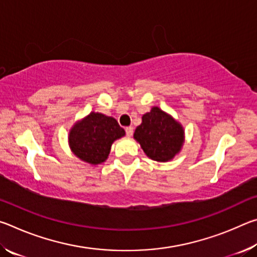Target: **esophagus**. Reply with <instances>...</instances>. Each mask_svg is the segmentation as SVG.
<instances>
[{"label":"esophagus","mask_w":257,"mask_h":257,"mask_svg":"<svg viewBox=\"0 0 257 257\" xmlns=\"http://www.w3.org/2000/svg\"><path fill=\"white\" fill-rule=\"evenodd\" d=\"M124 130H125V135H127L128 137L133 136V134H134V128L133 127H127Z\"/></svg>","instance_id":"esophagus-1"}]
</instances>
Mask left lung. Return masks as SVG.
<instances>
[{
  "mask_svg": "<svg viewBox=\"0 0 257 257\" xmlns=\"http://www.w3.org/2000/svg\"><path fill=\"white\" fill-rule=\"evenodd\" d=\"M184 135V128L178 121L160 107L154 106L143 115L142 124L135 130L134 138L150 159L167 162L180 152Z\"/></svg>",
  "mask_w": 257,
  "mask_h": 257,
  "instance_id": "1",
  "label": "left lung"
}]
</instances>
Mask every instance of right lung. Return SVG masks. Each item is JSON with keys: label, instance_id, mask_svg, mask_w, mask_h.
Returning <instances> with one entry per match:
<instances>
[{"label": "right lung", "instance_id": "right-lung-1", "mask_svg": "<svg viewBox=\"0 0 257 257\" xmlns=\"http://www.w3.org/2000/svg\"><path fill=\"white\" fill-rule=\"evenodd\" d=\"M124 134L114 118L90 112L70 129L69 145L77 158L96 165L107 159L113 142L123 137Z\"/></svg>", "mask_w": 257, "mask_h": 257}]
</instances>
